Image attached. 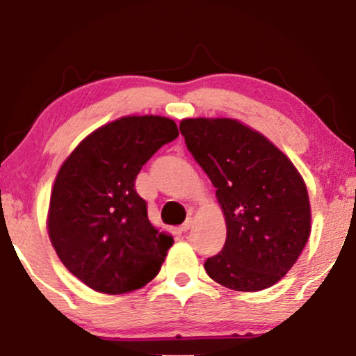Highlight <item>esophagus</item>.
Masks as SVG:
<instances>
[{"label": "esophagus", "instance_id": "obj_1", "mask_svg": "<svg viewBox=\"0 0 356 356\" xmlns=\"http://www.w3.org/2000/svg\"><path fill=\"white\" fill-rule=\"evenodd\" d=\"M191 225H193V218H188V220H186V222H184L181 227H179V232L186 233V232L189 230V228H191Z\"/></svg>", "mask_w": 356, "mask_h": 356}]
</instances>
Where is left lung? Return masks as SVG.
<instances>
[{
	"label": "left lung",
	"instance_id": "obj_1",
	"mask_svg": "<svg viewBox=\"0 0 356 356\" xmlns=\"http://www.w3.org/2000/svg\"><path fill=\"white\" fill-rule=\"evenodd\" d=\"M179 131L213 186L227 240L206 261L211 279L236 291H259L291 269L309 238L306 184L264 136L230 118H189Z\"/></svg>",
	"mask_w": 356,
	"mask_h": 356
}]
</instances>
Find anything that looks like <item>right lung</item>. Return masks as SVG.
Returning <instances> with one entry per match:
<instances>
[{
  "label": "right lung",
  "instance_id": "add662e5",
  "mask_svg": "<svg viewBox=\"0 0 356 356\" xmlns=\"http://www.w3.org/2000/svg\"><path fill=\"white\" fill-rule=\"evenodd\" d=\"M177 138L173 120L124 116L87 136L61 165L48 235L66 269L92 290L128 293L159 274L173 238L149 222L134 183L143 165Z\"/></svg>",
  "mask_w": 356,
  "mask_h": 356
}]
</instances>
